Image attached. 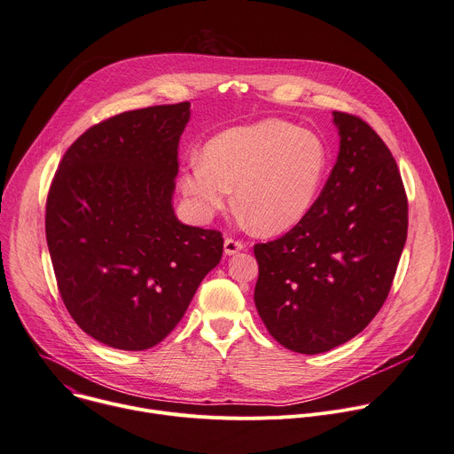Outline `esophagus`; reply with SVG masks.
Listing matches in <instances>:
<instances>
[{"mask_svg":"<svg viewBox=\"0 0 454 454\" xmlns=\"http://www.w3.org/2000/svg\"><path fill=\"white\" fill-rule=\"evenodd\" d=\"M240 250H244V244L240 240H235V239H226L224 240V254L226 255H235Z\"/></svg>","mask_w":454,"mask_h":454,"instance_id":"34e87169","label":"esophagus"}]
</instances>
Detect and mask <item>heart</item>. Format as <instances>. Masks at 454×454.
<instances>
[{"instance_id": "b5f03b06", "label": "heart", "mask_w": 454, "mask_h": 454, "mask_svg": "<svg viewBox=\"0 0 454 454\" xmlns=\"http://www.w3.org/2000/svg\"><path fill=\"white\" fill-rule=\"evenodd\" d=\"M325 170L327 148L317 134L264 119L214 136L202 157L186 162L179 184L200 219L221 212L235 186V204L250 226L275 235L306 217Z\"/></svg>"}]
</instances>
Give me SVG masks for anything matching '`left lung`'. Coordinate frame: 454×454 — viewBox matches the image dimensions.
<instances>
[{"mask_svg": "<svg viewBox=\"0 0 454 454\" xmlns=\"http://www.w3.org/2000/svg\"><path fill=\"white\" fill-rule=\"evenodd\" d=\"M337 162L306 217L255 244V306L284 348L317 355L353 337L380 311L407 237L396 162L362 119L333 112Z\"/></svg>", "mask_w": 454, "mask_h": 454, "instance_id": "1", "label": "left lung"}]
</instances>
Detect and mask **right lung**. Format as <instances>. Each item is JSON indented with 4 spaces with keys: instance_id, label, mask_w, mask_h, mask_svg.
<instances>
[{
    "instance_id": "obj_1",
    "label": "right lung",
    "mask_w": 454,
    "mask_h": 454,
    "mask_svg": "<svg viewBox=\"0 0 454 454\" xmlns=\"http://www.w3.org/2000/svg\"><path fill=\"white\" fill-rule=\"evenodd\" d=\"M190 103L99 122L65 153L47 199V244L63 302L87 335L150 349L223 257L215 230L174 212L177 148Z\"/></svg>"
}]
</instances>
